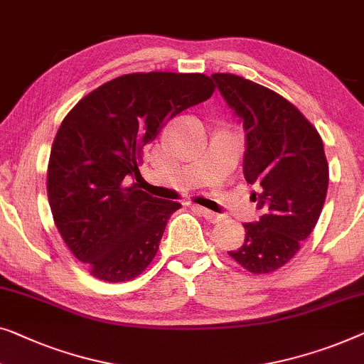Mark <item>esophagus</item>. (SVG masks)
Returning a JSON list of instances; mask_svg holds the SVG:
<instances>
[{"label": "esophagus", "instance_id": "34e87169", "mask_svg": "<svg viewBox=\"0 0 364 364\" xmlns=\"http://www.w3.org/2000/svg\"><path fill=\"white\" fill-rule=\"evenodd\" d=\"M192 208H193L197 213L202 215V217H203L205 220L210 221V223H217V221L221 220V215L212 212V210H207V208H203V207H198V205H192Z\"/></svg>", "mask_w": 364, "mask_h": 364}]
</instances>
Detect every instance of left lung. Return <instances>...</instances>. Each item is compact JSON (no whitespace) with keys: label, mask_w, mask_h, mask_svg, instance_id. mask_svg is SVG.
I'll return each mask as SVG.
<instances>
[{"label":"left lung","mask_w":364,"mask_h":364,"mask_svg":"<svg viewBox=\"0 0 364 364\" xmlns=\"http://www.w3.org/2000/svg\"><path fill=\"white\" fill-rule=\"evenodd\" d=\"M246 131L243 173L257 187L251 197L262 210L245 223V243L228 251L252 274L279 269L296 256L322 213L328 162L315 126L281 95L233 73H213Z\"/></svg>","instance_id":"1"}]
</instances>
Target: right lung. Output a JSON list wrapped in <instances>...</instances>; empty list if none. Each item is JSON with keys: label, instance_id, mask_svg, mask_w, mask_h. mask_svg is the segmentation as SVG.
<instances>
[{"label": "right lung", "instance_id": "right-lung-1", "mask_svg": "<svg viewBox=\"0 0 364 364\" xmlns=\"http://www.w3.org/2000/svg\"><path fill=\"white\" fill-rule=\"evenodd\" d=\"M213 92L203 73H128L85 95L62 121L47 195L62 240L93 277L129 281L154 259L181 203L151 197L131 178L141 177V154L162 126Z\"/></svg>", "mask_w": 364, "mask_h": 364}]
</instances>
